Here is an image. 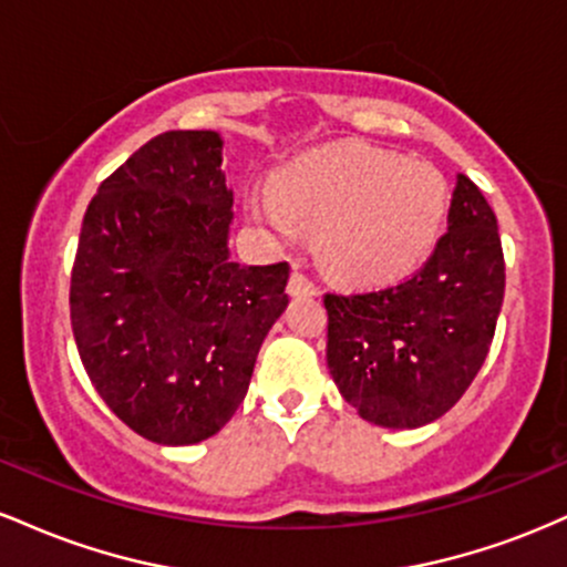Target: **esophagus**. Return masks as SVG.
<instances>
[{
	"instance_id": "esophagus-1",
	"label": "esophagus",
	"mask_w": 567,
	"mask_h": 567,
	"mask_svg": "<svg viewBox=\"0 0 567 567\" xmlns=\"http://www.w3.org/2000/svg\"><path fill=\"white\" fill-rule=\"evenodd\" d=\"M288 292H290V296H317V285H315V279H311L309 275H303L301 269H296L290 275Z\"/></svg>"
}]
</instances>
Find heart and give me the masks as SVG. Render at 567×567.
Listing matches in <instances>:
<instances>
[{
  "mask_svg": "<svg viewBox=\"0 0 567 567\" xmlns=\"http://www.w3.org/2000/svg\"><path fill=\"white\" fill-rule=\"evenodd\" d=\"M447 199L445 175L429 162L347 146L285 167L252 216L282 237L317 231V256L330 275L381 285L410 275L432 252Z\"/></svg>",
  "mask_w": 567,
  "mask_h": 567,
  "instance_id": "obj_1",
  "label": "heart"
}]
</instances>
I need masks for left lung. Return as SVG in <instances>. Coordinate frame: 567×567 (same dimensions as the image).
<instances>
[{
	"label": "left lung",
	"instance_id": "8db88e82",
	"mask_svg": "<svg viewBox=\"0 0 567 567\" xmlns=\"http://www.w3.org/2000/svg\"><path fill=\"white\" fill-rule=\"evenodd\" d=\"M498 220L458 173L447 231L413 277L360 292H324L328 368L370 424L415 429L464 396L491 349L504 301Z\"/></svg>",
	"mask_w": 567,
	"mask_h": 567
}]
</instances>
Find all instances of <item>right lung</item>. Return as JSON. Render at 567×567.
Wrapping results in <instances>:
<instances>
[{
	"mask_svg": "<svg viewBox=\"0 0 567 567\" xmlns=\"http://www.w3.org/2000/svg\"><path fill=\"white\" fill-rule=\"evenodd\" d=\"M220 148L213 130L143 143L90 199L71 269V330L95 392L159 445L226 426L288 306V261L229 258Z\"/></svg>",
	"mask_w": 567,
	"mask_h": 567,
	"instance_id": "add662e5",
	"label": "right lung"
}]
</instances>
